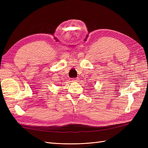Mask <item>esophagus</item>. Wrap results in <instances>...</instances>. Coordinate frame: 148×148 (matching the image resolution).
<instances>
[{
  "label": "esophagus",
  "instance_id": "34e87169",
  "mask_svg": "<svg viewBox=\"0 0 148 148\" xmlns=\"http://www.w3.org/2000/svg\"><path fill=\"white\" fill-rule=\"evenodd\" d=\"M78 80H79V78L77 77L73 78V79H72V81H74V82H77V81H78Z\"/></svg>",
  "mask_w": 148,
  "mask_h": 148
}]
</instances>
